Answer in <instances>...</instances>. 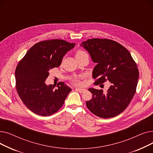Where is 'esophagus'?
I'll list each match as a JSON object with an SVG mask.
<instances>
[{
    "label": "esophagus",
    "instance_id": "esophagus-1",
    "mask_svg": "<svg viewBox=\"0 0 153 153\" xmlns=\"http://www.w3.org/2000/svg\"><path fill=\"white\" fill-rule=\"evenodd\" d=\"M76 90L79 91L80 93H82L84 91H85L84 89H81V88H76Z\"/></svg>",
    "mask_w": 153,
    "mask_h": 153
}]
</instances>
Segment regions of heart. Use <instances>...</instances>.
<instances>
[{
    "label": "heart",
    "mask_w": 153,
    "mask_h": 153,
    "mask_svg": "<svg viewBox=\"0 0 153 153\" xmlns=\"http://www.w3.org/2000/svg\"><path fill=\"white\" fill-rule=\"evenodd\" d=\"M87 53L82 51V50H78L76 54V58H77V57H80V56H81L82 55H84V54H86ZM82 78V77H75L74 78H73L72 79V82L75 85H79L81 84V79Z\"/></svg>",
    "instance_id": "b5f03b06"
}]
</instances>
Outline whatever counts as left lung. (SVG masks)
<instances>
[{"label":"left lung","instance_id":"obj_1","mask_svg":"<svg viewBox=\"0 0 153 153\" xmlns=\"http://www.w3.org/2000/svg\"><path fill=\"white\" fill-rule=\"evenodd\" d=\"M97 63L92 72L95 84L107 81L108 91L90 88L91 100L86 105L95 115L103 118L114 117L123 111L136 92L139 71L130 52L120 43L109 39L93 38L81 45Z\"/></svg>","mask_w":153,"mask_h":153}]
</instances>
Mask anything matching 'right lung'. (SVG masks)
Here are the masks:
<instances>
[{
    "mask_svg": "<svg viewBox=\"0 0 153 153\" xmlns=\"http://www.w3.org/2000/svg\"><path fill=\"white\" fill-rule=\"evenodd\" d=\"M75 43L53 39L34 45L19 61L15 75L16 89L26 107L33 113L44 117L57 112L72 91L63 82L57 88L47 85L45 81L49 71L59 67L64 56Z\"/></svg>",
    "mask_w": 153,
    "mask_h": 153,
    "instance_id": "obj_1",
    "label": "right lung"
}]
</instances>
